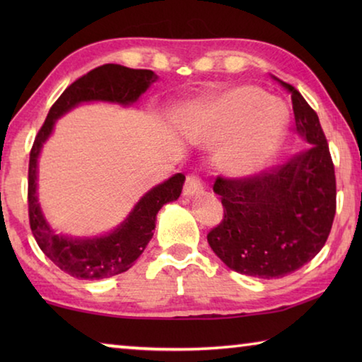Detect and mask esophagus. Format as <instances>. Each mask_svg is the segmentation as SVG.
I'll use <instances>...</instances> for the list:
<instances>
[{"instance_id": "1", "label": "esophagus", "mask_w": 362, "mask_h": 362, "mask_svg": "<svg viewBox=\"0 0 362 362\" xmlns=\"http://www.w3.org/2000/svg\"><path fill=\"white\" fill-rule=\"evenodd\" d=\"M203 189V182L198 175L189 174L185 180V185H183V194L185 196H193L196 193H199Z\"/></svg>"}]
</instances>
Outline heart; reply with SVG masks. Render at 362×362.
Returning a JSON list of instances; mask_svg holds the SVG:
<instances>
[{
    "instance_id": "b5f03b06",
    "label": "heart",
    "mask_w": 362,
    "mask_h": 362,
    "mask_svg": "<svg viewBox=\"0 0 362 362\" xmlns=\"http://www.w3.org/2000/svg\"><path fill=\"white\" fill-rule=\"evenodd\" d=\"M289 112L254 86H241L206 100L196 110V127L207 142L233 137L220 164L236 177L250 175L272 161L284 142Z\"/></svg>"
}]
</instances>
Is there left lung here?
Returning a JSON list of instances; mask_svg holds the SVG:
<instances>
[{
	"instance_id": "left-lung-1",
	"label": "left lung",
	"mask_w": 362,
	"mask_h": 362,
	"mask_svg": "<svg viewBox=\"0 0 362 362\" xmlns=\"http://www.w3.org/2000/svg\"><path fill=\"white\" fill-rule=\"evenodd\" d=\"M296 129L306 148L268 173L214 183L223 218L207 243L226 267L247 276L283 278L302 268L326 244L335 217V170L320 118L293 86Z\"/></svg>"
}]
</instances>
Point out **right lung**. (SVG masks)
Wrapping results in <instances>:
<instances>
[{
    "mask_svg": "<svg viewBox=\"0 0 362 362\" xmlns=\"http://www.w3.org/2000/svg\"><path fill=\"white\" fill-rule=\"evenodd\" d=\"M158 76L151 70H134L118 64H105L86 73L66 88L51 107L45 124L30 151L28 163V217L30 228L40 249L62 272L78 279H103L129 269L150 243L156 214L182 193L185 175L174 174L145 193L118 228L103 236L70 238L56 235L42 216L36 193L38 156L51 136L57 118L83 102H112L131 105L137 102Z\"/></svg>",
    "mask_w": 362,
    "mask_h": 362,
    "instance_id": "obj_1",
    "label": "right lung"
}]
</instances>
